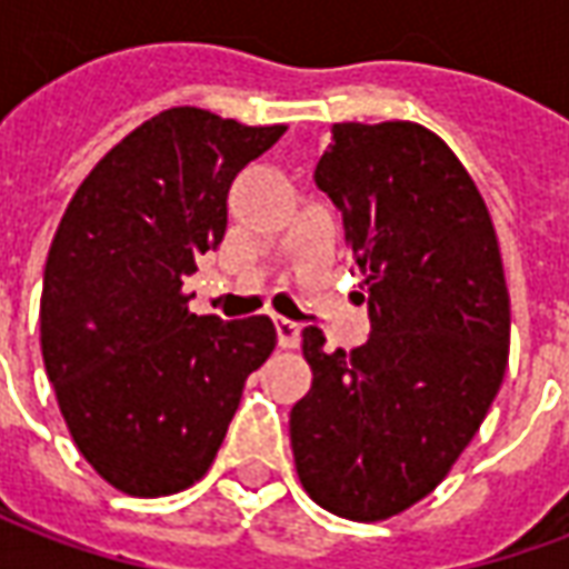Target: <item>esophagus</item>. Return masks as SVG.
Masks as SVG:
<instances>
[{"label": "esophagus", "instance_id": "34e87169", "mask_svg": "<svg viewBox=\"0 0 569 569\" xmlns=\"http://www.w3.org/2000/svg\"><path fill=\"white\" fill-rule=\"evenodd\" d=\"M273 329H277V341H280L283 350H292V347H298V341H301V326L292 320H286V317H273Z\"/></svg>", "mask_w": 569, "mask_h": 569}]
</instances>
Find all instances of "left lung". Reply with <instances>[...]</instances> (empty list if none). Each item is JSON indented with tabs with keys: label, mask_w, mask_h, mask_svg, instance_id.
Wrapping results in <instances>:
<instances>
[{
	"label": "left lung",
	"mask_w": 569,
	"mask_h": 569,
	"mask_svg": "<svg viewBox=\"0 0 569 569\" xmlns=\"http://www.w3.org/2000/svg\"><path fill=\"white\" fill-rule=\"evenodd\" d=\"M317 186L345 219L371 335L326 350L301 332L313 383L289 415L310 500L383 521L436 490L472 441L509 362V289L481 191L432 130L335 124Z\"/></svg>",
	"instance_id": "obj_1"
}]
</instances>
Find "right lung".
<instances>
[{"label": "right lung", "instance_id": "add662e5", "mask_svg": "<svg viewBox=\"0 0 569 569\" xmlns=\"http://www.w3.org/2000/svg\"><path fill=\"white\" fill-rule=\"evenodd\" d=\"M283 133L167 109L106 151L57 224L44 371L81 457L130 497L207 476L243 383L277 345L268 317L191 313L182 277L222 243L234 176Z\"/></svg>", "mask_w": 569, "mask_h": 569}]
</instances>
